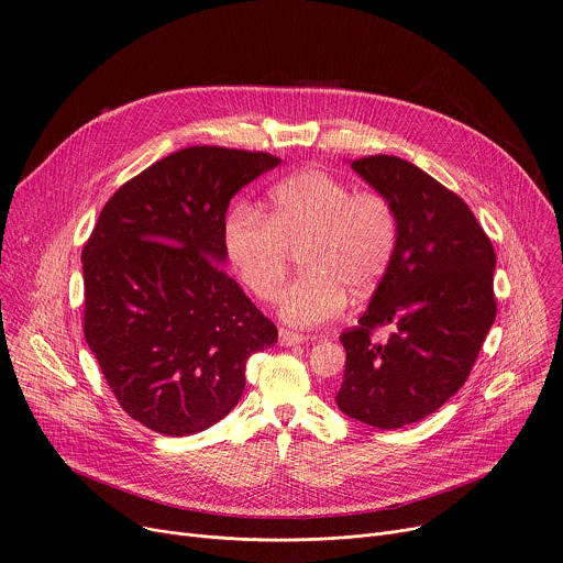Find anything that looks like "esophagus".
I'll return each mask as SVG.
<instances>
[{"label": "esophagus", "instance_id": "obj_1", "mask_svg": "<svg viewBox=\"0 0 563 563\" xmlns=\"http://www.w3.org/2000/svg\"><path fill=\"white\" fill-rule=\"evenodd\" d=\"M278 339H280V345H298V343H305L307 338L302 333H294L289 329H280L278 331Z\"/></svg>", "mask_w": 563, "mask_h": 563}]
</instances>
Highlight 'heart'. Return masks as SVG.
I'll list each match as a JSON object with an SVG mask.
<instances>
[{
    "instance_id": "heart-1",
    "label": "heart",
    "mask_w": 563,
    "mask_h": 563,
    "mask_svg": "<svg viewBox=\"0 0 563 563\" xmlns=\"http://www.w3.org/2000/svg\"><path fill=\"white\" fill-rule=\"evenodd\" d=\"M396 216L374 189L352 191L324 169H302L269 191L267 216L234 207L224 222L225 254L245 287L272 300L287 274L291 250H300L302 274L276 298L294 327H320L338 318L347 291L369 294L396 250Z\"/></svg>"
}]
</instances>
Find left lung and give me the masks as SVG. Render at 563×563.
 Segmentation results:
<instances>
[{
    "label": "left lung",
    "mask_w": 563,
    "mask_h": 563,
    "mask_svg": "<svg viewBox=\"0 0 563 563\" xmlns=\"http://www.w3.org/2000/svg\"><path fill=\"white\" fill-rule=\"evenodd\" d=\"M352 169L396 216V250L358 327L341 333L338 407L389 431L438 411L467 380L496 320V252L467 205L409 161L376 154ZM391 323L395 333H371Z\"/></svg>",
    "instance_id": "1"
}]
</instances>
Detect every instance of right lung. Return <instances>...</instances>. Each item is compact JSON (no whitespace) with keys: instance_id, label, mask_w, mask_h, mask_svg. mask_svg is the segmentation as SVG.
Here are the masks:
<instances>
[{"instance_id":"1","label":"right lung","mask_w":563,"mask_h":563,"mask_svg":"<svg viewBox=\"0 0 563 563\" xmlns=\"http://www.w3.org/2000/svg\"><path fill=\"white\" fill-rule=\"evenodd\" d=\"M278 163L220 145L174 152L114 191L85 243V339L119 407L156 433L220 422L250 354L278 339L222 267L232 196Z\"/></svg>"}]
</instances>
